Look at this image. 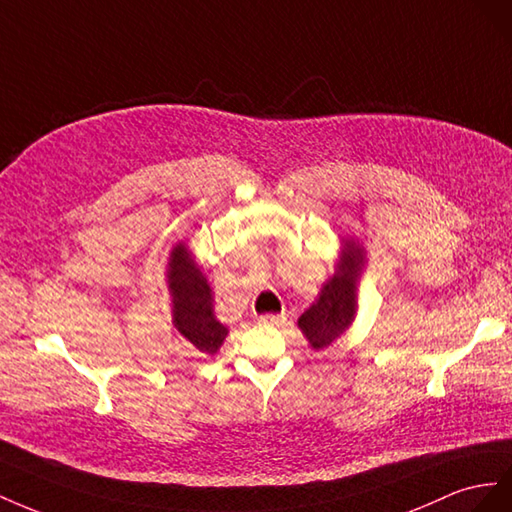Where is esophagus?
<instances>
[{"label": "esophagus", "instance_id": "1", "mask_svg": "<svg viewBox=\"0 0 512 512\" xmlns=\"http://www.w3.org/2000/svg\"><path fill=\"white\" fill-rule=\"evenodd\" d=\"M285 319H287V315H285V313H276V315H261V317H259L261 324H268V326H281V324H285Z\"/></svg>", "mask_w": 512, "mask_h": 512}]
</instances>
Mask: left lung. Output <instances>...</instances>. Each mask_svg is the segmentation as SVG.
Instances as JSON below:
<instances>
[{
  "mask_svg": "<svg viewBox=\"0 0 512 512\" xmlns=\"http://www.w3.org/2000/svg\"><path fill=\"white\" fill-rule=\"evenodd\" d=\"M364 266V251L354 240H343L334 274L319 291V298L306 309L298 328L313 349L330 347L352 326L358 309V283Z\"/></svg>",
  "mask_w": 512,
  "mask_h": 512,
  "instance_id": "8db88e82",
  "label": "left lung"
}]
</instances>
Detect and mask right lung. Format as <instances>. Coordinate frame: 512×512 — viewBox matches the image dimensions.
Returning <instances> with one entry per match:
<instances>
[{
	"mask_svg": "<svg viewBox=\"0 0 512 512\" xmlns=\"http://www.w3.org/2000/svg\"><path fill=\"white\" fill-rule=\"evenodd\" d=\"M167 285L173 304V326L199 352L214 356L221 349L227 328L214 315V298L206 274L195 264L186 242L173 246L167 264Z\"/></svg>",
	"mask_w": 512,
	"mask_h": 512,
	"instance_id": "obj_1",
	"label": "right lung"
}]
</instances>
